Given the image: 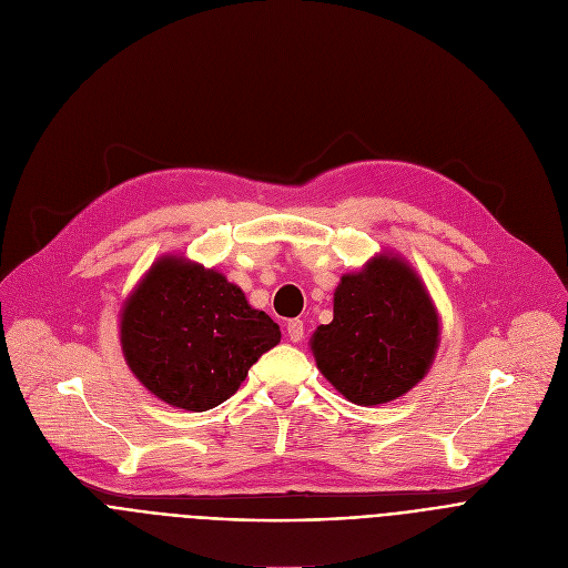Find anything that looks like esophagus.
<instances>
[{
	"label": "esophagus",
	"instance_id": "obj_1",
	"mask_svg": "<svg viewBox=\"0 0 568 568\" xmlns=\"http://www.w3.org/2000/svg\"><path fill=\"white\" fill-rule=\"evenodd\" d=\"M285 328H287V337L292 339V343H301V339H304L306 326H304V322H301V320H290Z\"/></svg>",
	"mask_w": 568,
	"mask_h": 568
}]
</instances>
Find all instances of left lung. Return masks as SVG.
<instances>
[{
	"mask_svg": "<svg viewBox=\"0 0 568 568\" xmlns=\"http://www.w3.org/2000/svg\"><path fill=\"white\" fill-rule=\"evenodd\" d=\"M438 335V313L423 281L402 257L384 253L339 278L333 322L313 333L311 349L337 393L376 406L423 382Z\"/></svg>",
	"mask_w": 568,
	"mask_h": 568,
	"instance_id": "8db88e82",
	"label": "left lung"
}]
</instances>
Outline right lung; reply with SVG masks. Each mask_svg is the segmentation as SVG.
Here are the masks:
<instances>
[{
    "label": "right lung",
    "instance_id": "1",
    "mask_svg": "<svg viewBox=\"0 0 568 568\" xmlns=\"http://www.w3.org/2000/svg\"><path fill=\"white\" fill-rule=\"evenodd\" d=\"M281 343L278 324L214 270L160 257L121 313V345L136 379L162 402L207 410L237 393L248 367Z\"/></svg>",
    "mask_w": 568,
    "mask_h": 568
}]
</instances>
